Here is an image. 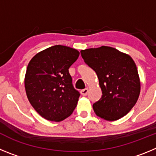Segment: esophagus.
Masks as SVG:
<instances>
[{"label": "esophagus", "mask_w": 156, "mask_h": 156, "mask_svg": "<svg viewBox=\"0 0 156 156\" xmlns=\"http://www.w3.org/2000/svg\"><path fill=\"white\" fill-rule=\"evenodd\" d=\"M80 94L83 95V96H86L88 94V89H83V90H80Z\"/></svg>", "instance_id": "esophagus-1"}]
</instances>
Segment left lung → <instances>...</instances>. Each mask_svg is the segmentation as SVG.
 Instances as JSON below:
<instances>
[{
	"label": "left lung",
	"mask_w": 156,
	"mask_h": 156,
	"mask_svg": "<svg viewBox=\"0 0 156 156\" xmlns=\"http://www.w3.org/2000/svg\"><path fill=\"white\" fill-rule=\"evenodd\" d=\"M85 62L98 76L101 98L93 105L95 114L107 121L126 115L137 102L140 81L137 66L129 55L101 46L80 51Z\"/></svg>",
	"instance_id": "8db88e82"
}]
</instances>
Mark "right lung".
<instances>
[{
    "label": "right lung",
    "instance_id": "obj_1",
    "mask_svg": "<svg viewBox=\"0 0 156 156\" xmlns=\"http://www.w3.org/2000/svg\"><path fill=\"white\" fill-rule=\"evenodd\" d=\"M79 55L75 48L55 45L38 52L29 62L24 80L27 98L47 120H64L76 107L80 94L73 87L69 69Z\"/></svg>",
    "mask_w": 156,
    "mask_h": 156
}]
</instances>
